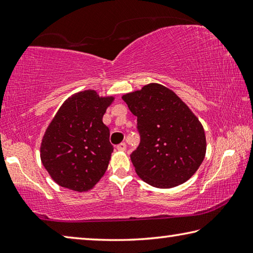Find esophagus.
Returning <instances> with one entry per match:
<instances>
[{"label":"esophagus","mask_w":253,"mask_h":253,"mask_svg":"<svg viewBox=\"0 0 253 253\" xmlns=\"http://www.w3.org/2000/svg\"><path fill=\"white\" fill-rule=\"evenodd\" d=\"M126 144L125 143H121V144H119V145H117V149H118V151H122V152H125L126 151Z\"/></svg>","instance_id":"34e87169"}]
</instances>
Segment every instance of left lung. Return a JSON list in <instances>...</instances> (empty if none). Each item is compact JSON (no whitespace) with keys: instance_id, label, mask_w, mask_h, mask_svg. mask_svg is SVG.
<instances>
[{"instance_id":"8db88e82","label":"left lung","mask_w":253,"mask_h":253,"mask_svg":"<svg viewBox=\"0 0 253 253\" xmlns=\"http://www.w3.org/2000/svg\"><path fill=\"white\" fill-rule=\"evenodd\" d=\"M122 98L137 117L140 143L130 155L137 175L158 188L175 187L193 176L205 157L207 138L185 102L160 84Z\"/></svg>"}]
</instances>
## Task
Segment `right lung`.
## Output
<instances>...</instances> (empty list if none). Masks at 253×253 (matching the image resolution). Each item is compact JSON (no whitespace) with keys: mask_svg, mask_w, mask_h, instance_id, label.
Listing matches in <instances>:
<instances>
[{"mask_svg":"<svg viewBox=\"0 0 253 253\" xmlns=\"http://www.w3.org/2000/svg\"><path fill=\"white\" fill-rule=\"evenodd\" d=\"M115 97L79 91L63 102L42 138L40 157L58 185L87 192L108 168L113 145L102 117Z\"/></svg>","mask_w":253,"mask_h":253,"instance_id":"add662e5","label":"right lung"}]
</instances>
